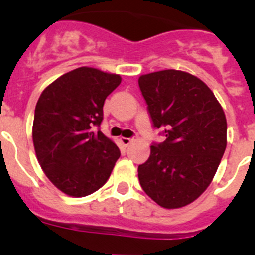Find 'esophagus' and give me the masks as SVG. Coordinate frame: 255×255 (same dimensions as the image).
<instances>
[{
	"instance_id": "esophagus-1",
	"label": "esophagus",
	"mask_w": 255,
	"mask_h": 255,
	"mask_svg": "<svg viewBox=\"0 0 255 255\" xmlns=\"http://www.w3.org/2000/svg\"><path fill=\"white\" fill-rule=\"evenodd\" d=\"M121 143H122L123 145H125V147H127V145H129L130 143L133 142V139L132 138H126V137H121Z\"/></svg>"
}]
</instances>
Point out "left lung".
<instances>
[{
	"label": "left lung",
	"mask_w": 255,
	"mask_h": 255,
	"mask_svg": "<svg viewBox=\"0 0 255 255\" xmlns=\"http://www.w3.org/2000/svg\"><path fill=\"white\" fill-rule=\"evenodd\" d=\"M138 85L153 126L165 135L138 167L139 183L160 207L182 208L213 180L227 147L226 115L211 88L188 72L158 71Z\"/></svg>",
	"instance_id": "left-lung-1"
}]
</instances>
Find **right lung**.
<instances>
[{
  "mask_svg": "<svg viewBox=\"0 0 255 255\" xmlns=\"http://www.w3.org/2000/svg\"><path fill=\"white\" fill-rule=\"evenodd\" d=\"M120 75L80 67L41 93L32 139L44 174L70 197L90 196L108 180L121 152L100 127L103 105L120 86Z\"/></svg>",
  "mask_w": 255,
  "mask_h": 255,
  "instance_id": "1",
  "label": "right lung"
}]
</instances>
